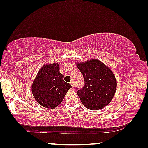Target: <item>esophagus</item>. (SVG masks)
Wrapping results in <instances>:
<instances>
[{
	"mask_svg": "<svg viewBox=\"0 0 148 148\" xmlns=\"http://www.w3.org/2000/svg\"><path fill=\"white\" fill-rule=\"evenodd\" d=\"M71 86H72L73 88H74L75 85H74V82H73V81H71Z\"/></svg>",
	"mask_w": 148,
	"mask_h": 148,
	"instance_id": "obj_1",
	"label": "esophagus"
}]
</instances>
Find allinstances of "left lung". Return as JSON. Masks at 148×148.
<instances>
[{
	"instance_id": "left-lung-1",
	"label": "left lung",
	"mask_w": 148,
	"mask_h": 148,
	"mask_svg": "<svg viewBox=\"0 0 148 148\" xmlns=\"http://www.w3.org/2000/svg\"><path fill=\"white\" fill-rule=\"evenodd\" d=\"M76 64L85 80L84 87L77 91L81 102L91 110L105 107L116 90V80L112 71L97 59Z\"/></svg>"
}]
</instances>
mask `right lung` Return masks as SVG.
<instances>
[{"instance_id": "right-lung-1", "label": "right lung", "mask_w": 148, "mask_h": 148, "mask_svg": "<svg viewBox=\"0 0 148 148\" xmlns=\"http://www.w3.org/2000/svg\"><path fill=\"white\" fill-rule=\"evenodd\" d=\"M71 84L63 80L58 63L44 65L38 72L32 85V92L38 104L53 109L63 101Z\"/></svg>"}]
</instances>
